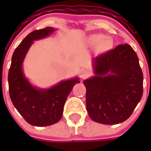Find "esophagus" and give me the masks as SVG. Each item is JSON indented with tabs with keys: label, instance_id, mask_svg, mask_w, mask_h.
<instances>
[{
	"label": "esophagus",
	"instance_id": "1",
	"mask_svg": "<svg viewBox=\"0 0 151 151\" xmlns=\"http://www.w3.org/2000/svg\"><path fill=\"white\" fill-rule=\"evenodd\" d=\"M89 75V71L88 70H86V69H82V71L80 72V77H81V78L84 79L86 78L87 76Z\"/></svg>",
	"mask_w": 151,
	"mask_h": 151
}]
</instances>
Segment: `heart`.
<instances>
[{
  "label": "heart",
  "mask_w": 151,
  "mask_h": 151,
  "mask_svg": "<svg viewBox=\"0 0 151 151\" xmlns=\"http://www.w3.org/2000/svg\"><path fill=\"white\" fill-rule=\"evenodd\" d=\"M89 43L92 46H98L99 51L101 52H106L112 48L113 41L111 38L106 37L104 35L94 34L88 38Z\"/></svg>",
  "instance_id": "heart-1"
}]
</instances>
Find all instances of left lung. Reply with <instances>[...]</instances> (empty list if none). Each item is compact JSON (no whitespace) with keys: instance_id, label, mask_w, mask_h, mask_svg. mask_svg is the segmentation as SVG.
Listing matches in <instances>:
<instances>
[{"instance_id":"obj_1","label":"left lung","mask_w":151,"mask_h":151,"mask_svg":"<svg viewBox=\"0 0 151 151\" xmlns=\"http://www.w3.org/2000/svg\"><path fill=\"white\" fill-rule=\"evenodd\" d=\"M95 76L83 82L89 116L95 122L116 124L132 115L143 94V74L136 52L120 44L93 58Z\"/></svg>"}]
</instances>
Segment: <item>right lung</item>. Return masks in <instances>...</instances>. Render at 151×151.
I'll return each instance as SVG.
<instances>
[{"label": "right lung", "mask_w": 151, "mask_h": 151, "mask_svg": "<svg viewBox=\"0 0 151 151\" xmlns=\"http://www.w3.org/2000/svg\"><path fill=\"white\" fill-rule=\"evenodd\" d=\"M55 28L35 30L26 36L13 54L9 70V96L15 108L31 125L49 126L62 117L65 100L73 87L79 83V78L60 81L47 89L35 87L29 82L22 69V64L28 50L34 41L47 37Z\"/></svg>", "instance_id": "right-lung-1"}]
</instances>
